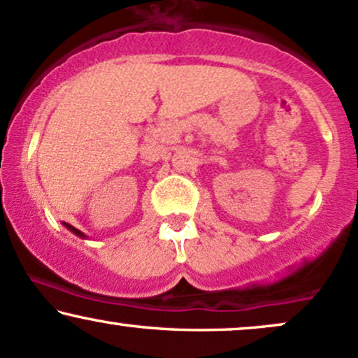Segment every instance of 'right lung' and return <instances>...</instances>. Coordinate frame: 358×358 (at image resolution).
Returning a JSON list of instances; mask_svg holds the SVG:
<instances>
[{"instance_id":"add662e5","label":"right lung","mask_w":358,"mask_h":358,"mask_svg":"<svg viewBox=\"0 0 358 358\" xmlns=\"http://www.w3.org/2000/svg\"><path fill=\"white\" fill-rule=\"evenodd\" d=\"M63 225H64V227H66V228H68V230H70V231H73V234H75V235H78V236H80V238H86V235L83 234V231H80V230H78V228L71 227V225H70V223H64V222H63Z\"/></svg>"}]
</instances>
